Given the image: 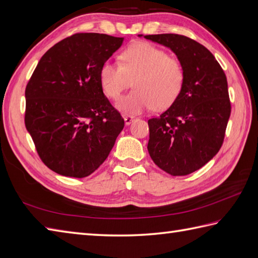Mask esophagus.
I'll return each mask as SVG.
<instances>
[{"instance_id":"obj_1","label":"esophagus","mask_w":258,"mask_h":258,"mask_svg":"<svg viewBox=\"0 0 258 258\" xmlns=\"http://www.w3.org/2000/svg\"><path fill=\"white\" fill-rule=\"evenodd\" d=\"M135 119L134 116H131V115H125L124 116V121H125V124L126 125H130L132 122H133Z\"/></svg>"}]
</instances>
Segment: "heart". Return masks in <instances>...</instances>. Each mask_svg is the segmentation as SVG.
I'll return each mask as SVG.
<instances>
[{"label":"heart","instance_id":"heart-1","mask_svg":"<svg viewBox=\"0 0 258 258\" xmlns=\"http://www.w3.org/2000/svg\"><path fill=\"white\" fill-rule=\"evenodd\" d=\"M100 81L104 93L113 101L121 99L134 81L135 91L117 106L125 113L139 114L152 107H169L181 92L184 69L177 57L152 44L140 43L122 53V63L105 61Z\"/></svg>","mask_w":258,"mask_h":258}]
</instances>
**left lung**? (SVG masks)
I'll return each mask as SVG.
<instances>
[{
  "mask_svg": "<svg viewBox=\"0 0 258 258\" xmlns=\"http://www.w3.org/2000/svg\"><path fill=\"white\" fill-rule=\"evenodd\" d=\"M144 38L170 48L184 69L179 97L168 110L148 119V153L169 175H189L210 161L223 144L231 114L226 76L211 51L187 36Z\"/></svg>",
  "mask_w": 258,
  "mask_h": 258,
  "instance_id": "8db88e82",
  "label": "left lung"
}]
</instances>
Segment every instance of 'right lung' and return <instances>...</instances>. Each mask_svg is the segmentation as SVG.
Masks as SVG:
<instances>
[{"mask_svg":"<svg viewBox=\"0 0 258 258\" xmlns=\"http://www.w3.org/2000/svg\"><path fill=\"white\" fill-rule=\"evenodd\" d=\"M122 43L106 34L71 35L44 53L27 83L25 126L41 161L59 175H91L124 127L100 81Z\"/></svg>","mask_w":258,"mask_h":258,"instance_id":"1","label":"right lung"}]
</instances>
